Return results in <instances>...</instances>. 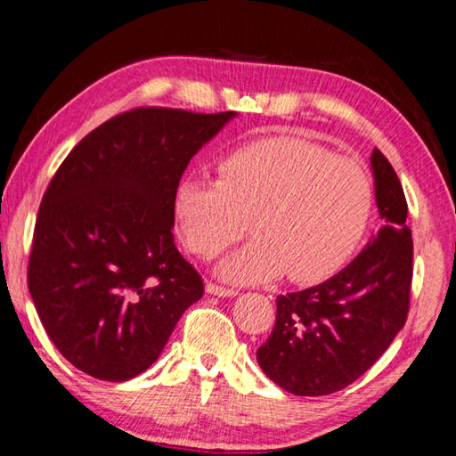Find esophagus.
<instances>
[{"label": "esophagus", "instance_id": "1", "mask_svg": "<svg viewBox=\"0 0 456 456\" xmlns=\"http://www.w3.org/2000/svg\"><path fill=\"white\" fill-rule=\"evenodd\" d=\"M207 293H211V296H217V297H235L237 296V289L233 288H225V285H219V283H207L205 285Z\"/></svg>", "mask_w": 456, "mask_h": 456}]
</instances>
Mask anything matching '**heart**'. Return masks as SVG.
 <instances>
[{
	"instance_id": "obj_1",
	"label": "heart",
	"mask_w": 456,
	"mask_h": 456,
	"mask_svg": "<svg viewBox=\"0 0 456 456\" xmlns=\"http://www.w3.org/2000/svg\"><path fill=\"white\" fill-rule=\"evenodd\" d=\"M175 219L184 245L211 259L247 229L256 237L217 267L233 283L315 281L348 259L372 213V183L350 157L296 136L247 144L219 163L217 181L183 176Z\"/></svg>"
}]
</instances>
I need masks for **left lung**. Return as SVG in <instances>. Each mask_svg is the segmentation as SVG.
<instances>
[{
  "mask_svg": "<svg viewBox=\"0 0 456 456\" xmlns=\"http://www.w3.org/2000/svg\"><path fill=\"white\" fill-rule=\"evenodd\" d=\"M382 227L342 272L277 296L275 326L257 350L264 374L296 396H326L360 378L403 330L412 281V235L395 168L370 157Z\"/></svg>",
  "mask_w": 456,
  "mask_h": 456,
  "instance_id": "left-lung-1",
  "label": "left lung"
}]
</instances>
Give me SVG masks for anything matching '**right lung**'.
<instances>
[{
    "mask_svg": "<svg viewBox=\"0 0 456 456\" xmlns=\"http://www.w3.org/2000/svg\"><path fill=\"white\" fill-rule=\"evenodd\" d=\"M235 112L136 108L74 146L37 211L28 288L72 366L125 382L149 370L203 280L176 249L175 191Z\"/></svg>",
    "mask_w": 456,
    "mask_h": 456,
    "instance_id": "right-lung-1",
    "label": "right lung"
}]
</instances>
